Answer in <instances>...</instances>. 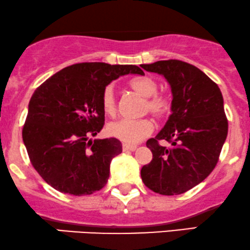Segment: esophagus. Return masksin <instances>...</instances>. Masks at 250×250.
<instances>
[{
    "label": "esophagus",
    "instance_id": "obj_1",
    "mask_svg": "<svg viewBox=\"0 0 250 250\" xmlns=\"http://www.w3.org/2000/svg\"><path fill=\"white\" fill-rule=\"evenodd\" d=\"M137 148L136 145H128V144H123V149L124 151H134Z\"/></svg>",
    "mask_w": 250,
    "mask_h": 250
}]
</instances>
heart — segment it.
<instances>
[{
  "mask_svg": "<svg viewBox=\"0 0 250 250\" xmlns=\"http://www.w3.org/2000/svg\"><path fill=\"white\" fill-rule=\"evenodd\" d=\"M128 86L140 96L145 97L144 112H149L155 118L161 119L168 116L172 111V101L164 93H157L158 83L149 76L132 78ZM102 107L108 116L117 112V99L113 85H107L102 93ZM153 123L149 118L128 119L123 118L107 125V133L125 144H137L148 137L153 132Z\"/></svg>",
  "mask_w": 250,
  "mask_h": 250,
  "instance_id": "b5f03b06",
  "label": "heart"
}]
</instances>
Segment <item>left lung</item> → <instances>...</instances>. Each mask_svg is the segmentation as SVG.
<instances>
[{
	"instance_id": "1",
	"label": "left lung",
	"mask_w": 250,
	"mask_h": 250,
	"mask_svg": "<svg viewBox=\"0 0 250 250\" xmlns=\"http://www.w3.org/2000/svg\"><path fill=\"white\" fill-rule=\"evenodd\" d=\"M142 67L167 79L173 101L164 128L146 143L153 158L140 174L155 193L183 194L204 181L219 161L228 133L222 93L206 73L186 62L158 61ZM160 140L172 146H161Z\"/></svg>"
}]
</instances>
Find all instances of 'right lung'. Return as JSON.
Listing matches in <instances>:
<instances>
[{
  "label": "right lung",
  "mask_w": 250,
  "mask_h": 250,
  "mask_svg": "<svg viewBox=\"0 0 250 250\" xmlns=\"http://www.w3.org/2000/svg\"><path fill=\"white\" fill-rule=\"evenodd\" d=\"M127 73L144 75L137 65L86 62L66 66L35 90L22 137L31 165L55 189L87 195L102 189L112 158L122 153L116 138L89 140L104 126L102 93Z\"/></svg>",
  "instance_id": "right-lung-1"
}]
</instances>
